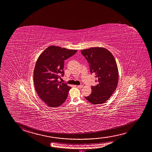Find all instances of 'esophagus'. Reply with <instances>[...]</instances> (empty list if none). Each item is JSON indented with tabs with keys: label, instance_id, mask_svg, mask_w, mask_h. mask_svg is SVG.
Returning a JSON list of instances; mask_svg holds the SVG:
<instances>
[{
	"label": "esophagus",
	"instance_id": "esophagus-1",
	"mask_svg": "<svg viewBox=\"0 0 152 152\" xmlns=\"http://www.w3.org/2000/svg\"><path fill=\"white\" fill-rule=\"evenodd\" d=\"M77 86V87H78V88H82L83 87V85H78Z\"/></svg>",
	"mask_w": 152,
	"mask_h": 152
}]
</instances>
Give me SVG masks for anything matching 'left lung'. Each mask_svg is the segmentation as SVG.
I'll return each mask as SVG.
<instances>
[{
  "mask_svg": "<svg viewBox=\"0 0 152 152\" xmlns=\"http://www.w3.org/2000/svg\"><path fill=\"white\" fill-rule=\"evenodd\" d=\"M88 62L90 72L95 75L96 86H92V93L85 99L93 104L106 102L117 88L119 73L115 58L109 50L101 47L81 50Z\"/></svg>",
  "mask_w": 152,
  "mask_h": 152,
  "instance_id": "left-lung-1",
  "label": "left lung"
}]
</instances>
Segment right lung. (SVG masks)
Listing matches in <instances>:
<instances>
[{
  "instance_id": "1",
  "label": "right lung",
  "mask_w": 152,
  "mask_h": 152,
  "mask_svg": "<svg viewBox=\"0 0 152 152\" xmlns=\"http://www.w3.org/2000/svg\"><path fill=\"white\" fill-rule=\"evenodd\" d=\"M77 50L50 46L38 58L33 74L35 90L49 107H58L67 99L71 87L58 78L64 75V60L75 55Z\"/></svg>"
}]
</instances>
